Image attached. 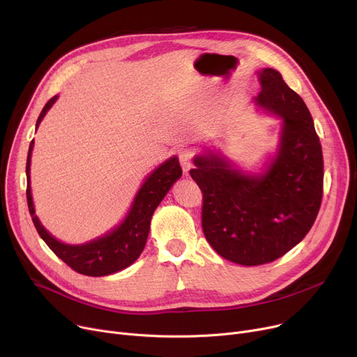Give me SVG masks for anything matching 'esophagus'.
Wrapping results in <instances>:
<instances>
[{
  "mask_svg": "<svg viewBox=\"0 0 357 357\" xmlns=\"http://www.w3.org/2000/svg\"><path fill=\"white\" fill-rule=\"evenodd\" d=\"M192 150L190 149H183L182 152H179V162H181V166L183 169V172H188L191 166H192Z\"/></svg>",
  "mask_w": 357,
  "mask_h": 357,
  "instance_id": "1",
  "label": "esophagus"
}]
</instances>
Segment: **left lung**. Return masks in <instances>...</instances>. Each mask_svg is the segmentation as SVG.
Instances as JSON below:
<instances>
[{
  "mask_svg": "<svg viewBox=\"0 0 357 357\" xmlns=\"http://www.w3.org/2000/svg\"><path fill=\"white\" fill-rule=\"evenodd\" d=\"M260 107L284 119L279 152L264 175L249 176L210 153L190 174L202 192V231L238 265L257 266L288 253L311 230L321 207L324 160L310 111L282 75L259 72Z\"/></svg>",
  "mask_w": 357,
  "mask_h": 357,
  "instance_id": "8db88e82",
  "label": "left lung"
}]
</instances>
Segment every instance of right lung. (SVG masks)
Returning <instances> with one entry per match:
<instances>
[{"label": "right lung", "mask_w": 357, "mask_h": 357, "mask_svg": "<svg viewBox=\"0 0 357 357\" xmlns=\"http://www.w3.org/2000/svg\"><path fill=\"white\" fill-rule=\"evenodd\" d=\"M58 97H52L46 105L43 107L36 126H39L42 119L47 112V109L53 105ZM33 149V140L29 147L26 175H27V205L33 220L34 227L39 236L45 240L50 250L58 256L61 260L72 268L75 272L86 276H105L116 273L121 269H126L140 256L144 249L146 240L149 236L150 220L156 210L160 201L165 198L167 191L176 179L182 176V169L176 158L169 159L163 165H160L155 172H152L143 186L140 188L133 207L128 213L127 218L120 226L112 230L109 234L86 243L81 246L63 245V243L56 240L50 236L37 220L34 214V207L31 201L30 191V156Z\"/></svg>", "instance_id": "right-lung-1"}]
</instances>
